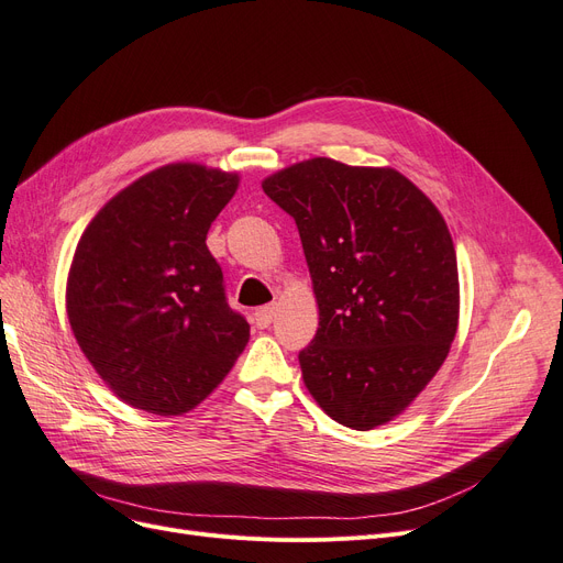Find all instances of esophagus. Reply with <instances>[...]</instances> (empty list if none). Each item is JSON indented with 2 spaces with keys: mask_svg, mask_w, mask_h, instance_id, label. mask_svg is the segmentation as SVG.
I'll use <instances>...</instances> for the list:
<instances>
[{
  "mask_svg": "<svg viewBox=\"0 0 563 563\" xmlns=\"http://www.w3.org/2000/svg\"><path fill=\"white\" fill-rule=\"evenodd\" d=\"M275 311H277V307H275V305L258 307V309H256V313H254V321H256V325H258V328H267L269 323H273V319H275Z\"/></svg>",
  "mask_w": 563,
  "mask_h": 563,
  "instance_id": "obj_1",
  "label": "esophagus"
}]
</instances>
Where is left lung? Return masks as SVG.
<instances>
[{
  "mask_svg": "<svg viewBox=\"0 0 563 563\" xmlns=\"http://www.w3.org/2000/svg\"><path fill=\"white\" fill-rule=\"evenodd\" d=\"M296 219L319 330L300 351L302 380L340 424L367 432L411 407L451 351L460 277L439 208L390 166L328 156L261 183Z\"/></svg>",
  "mask_w": 563,
  "mask_h": 563,
  "instance_id": "8db88e82",
  "label": "left lung"
}]
</instances>
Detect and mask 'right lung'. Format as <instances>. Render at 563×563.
Wrapping results in <instances>:
<instances>
[{
    "instance_id": "1",
    "label": "right lung",
    "mask_w": 563,
    "mask_h": 563,
    "mask_svg": "<svg viewBox=\"0 0 563 563\" xmlns=\"http://www.w3.org/2000/svg\"><path fill=\"white\" fill-rule=\"evenodd\" d=\"M238 187L235 170L166 164L112 196L78 240L66 317L89 365L133 409L189 413L250 342L206 244Z\"/></svg>"
}]
</instances>
